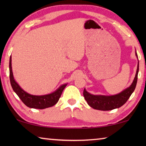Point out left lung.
Wrapping results in <instances>:
<instances>
[{
  "instance_id": "8db88e82",
  "label": "left lung",
  "mask_w": 146,
  "mask_h": 146,
  "mask_svg": "<svg viewBox=\"0 0 146 146\" xmlns=\"http://www.w3.org/2000/svg\"><path fill=\"white\" fill-rule=\"evenodd\" d=\"M135 55L138 58L137 52H135ZM138 70H139V62H138L137 73L131 85L117 95L111 96L94 95L88 93L84 88L83 95L88 105L93 109L101 111H110L122 106L129 99L130 96L135 90L138 79Z\"/></svg>"
}]
</instances>
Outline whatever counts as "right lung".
<instances>
[{"mask_svg":"<svg viewBox=\"0 0 146 146\" xmlns=\"http://www.w3.org/2000/svg\"><path fill=\"white\" fill-rule=\"evenodd\" d=\"M9 79L13 91L19 96L23 102L26 106L34 109H42L52 107L55 105L60 98L63 90L67 84L60 86L55 91L45 95H33L24 91L15 80L11 67V56L9 58Z\"/></svg>","mask_w":146,"mask_h":146,"instance_id":"obj_1","label":"right lung"}]
</instances>
